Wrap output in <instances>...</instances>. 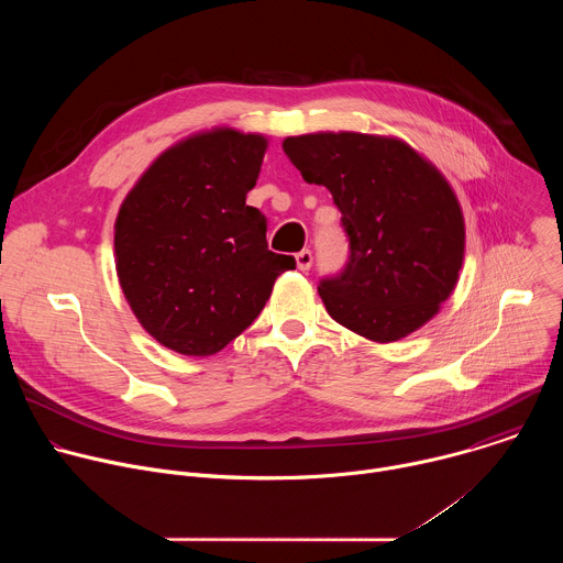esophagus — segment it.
<instances>
[{"label":"esophagus","mask_w":563,"mask_h":563,"mask_svg":"<svg viewBox=\"0 0 563 563\" xmlns=\"http://www.w3.org/2000/svg\"><path fill=\"white\" fill-rule=\"evenodd\" d=\"M311 263H313V256H311L309 250H302V252L296 254V265H298L300 272H307L311 267Z\"/></svg>","instance_id":"obj_1"}]
</instances>
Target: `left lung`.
<instances>
[{"mask_svg":"<svg viewBox=\"0 0 563 563\" xmlns=\"http://www.w3.org/2000/svg\"><path fill=\"white\" fill-rule=\"evenodd\" d=\"M283 151L309 185L330 189L350 235V263L318 287L328 313L374 343L423 328L452 296L465 220L448 178L394 135L318 131Z\"/></svg>","mask_w":563,"mask_h":563,"instance_id":"1","label":"left lung"}]
</instances>
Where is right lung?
<instances>
[{
    "mask_svg": "<svg viewBox=\"0 0 563 563\" xmlns=\"http://www.w3.org/2000/svg\"><path fill=\"white\" fill-rule=\"evenodd\" d=\"M267 135L213 126L159 153L115 218V272L137 323L183 356H211L247 330L294 256L267 250L250 207Z\"/></svg>",
    "mask_w": 563,
    "mask_h": 563,
    "instance_id": "obj_1",
    "label": "right lung"
}]
</instances>
